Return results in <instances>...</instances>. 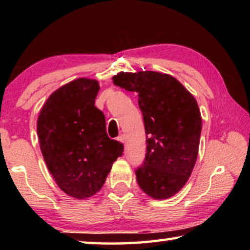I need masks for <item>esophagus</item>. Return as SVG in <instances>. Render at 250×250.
I'll use <instances>...</instances> for the list:
<instances>
[{"label":"esophagus","mask_w":250,"mask_h":250,"mask_svg":"<svg viewBox=\"0 0 250 250\" xmlns=\"http://www.w3.org/2000/svg\"><path fill=\"white\" fill-rule=\"evenodd\" d=\"M117 140H118V141H120V142H122V143H125V135H124V134H120L119 137L117 138Z\"/></svg>","instance_id":"1"}]
</instances>
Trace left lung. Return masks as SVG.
<instances>
[{
	"label": "left lung",
	"mask_w": 250,
	"mask_h": 250,
	"mask_svg": "<svg viewBox=\"0 0 250 250\" xmlns=\"http://www.w3.org/2000/svg\"><path fill=\"white\" fill-rule=\"evenodd\" d=\"M113 83L137 91L146 135V153L135 170L147 195L164 200L183 188L195 166L202 118L194 97L179 80L156 71L120 73Z\"/></svg>",
	"instance_id": "obj_1"
}]
</instances>
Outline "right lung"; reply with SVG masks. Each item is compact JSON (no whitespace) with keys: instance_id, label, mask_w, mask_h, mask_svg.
I'll return each mask as SVG.
<instances>
[{"instance_id":"right-lung-1","label":"right lung","mask_w":250,"mask_h":250,"mask_svg":"<svg viewBox=\"0 0 250 250\" xmlns=\"http://www.w3.org/2000/svg\"><path fill=\"white\" fill-rule=\"evenodd\" d=\"M97 80L79 78L57 89L37 120L42 154L59 188L87 198L103 188L124 145L110 139L104 112L95 107Z\"/></svg>"}]
</instances>
